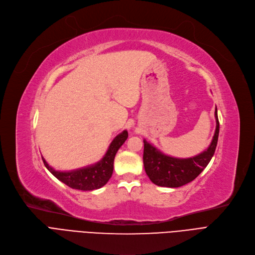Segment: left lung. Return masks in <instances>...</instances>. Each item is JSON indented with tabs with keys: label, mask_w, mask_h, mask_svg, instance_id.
I'll use <instances>...</instances> for the list:
<instances>
[{
	"label": "left lung",
	"mask_w": 255,
	"mask_h": 255,
	"mask_svg": "<svg viewBox=\"0 0 255 255\" xmlns=\"http://www.w3.org/2000/svg\"><path fill=\"white\" fill-rule=\"evenodd\" d=\"M215 117L216 130L210 146L201 153L188 157V159H178V157L166 155L146 140H143V164L145 172L154 185L167 188H178L189 184L203 171V169L212 160L217 147L218 137H219V120H218L217 107Z\"/></svg>",
	"instance_id": "8db88e82"
}]
</instances>
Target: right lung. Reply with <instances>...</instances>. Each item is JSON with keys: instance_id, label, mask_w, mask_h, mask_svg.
<instances>
[{"instance_id": "obj_1", "label": "right lung", "mask_w": 255, "mask_h": 255, "mask_svg": "<svg viewBox=\"0 0 255 255\" xmlns=\"http://www.w3.org/2000/svg\"><path fill=\"white\" fill-rule=\"evenodd\" d=\"M128 137V130L120 132L119 135L114 138L106 154L100 162L88 167L77 169V170L57 171L46 163L43 157L42 161L48 171L59 180H61L66 186L72 189L82 191H92L95 189H100L105 186L108 183V180L111 178L116 152L118 151L121 145L126 142Z\"/></svg>"}]
</instances>
